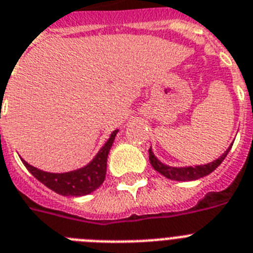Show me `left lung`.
Wrapping results in <instances>:
<instances>
[{
    "instance_id": "8db88e82",
    "label": "left lung",
    "mask_w": 253,
    "mask_h": 253,
    "mask_svg": "<svg viewBox=\"0 0 253 253\" xmlns=\"http://www.w3.org/2000/svg\"><path fill=\"white\" fill-rule=\"evenodd\" d=\"M230 147L225 151V154H222L221 158H218L214 162L210 163V164H206V166H198V167H186V168H174V167H168L164 166L163 163H160L159 160L156 159L154 154H152V150H149V155H150V163L151 166L154 167L156 172H159L160 174H163L164 177L169 179H174V181H194V179L202 178V177L210 174L220 166L221 163L224 162V159L226 158V155L229 154L231 149Z\"/></svg>"
}]
</instances>
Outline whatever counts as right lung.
Returning <instances> with one entry per match:
<instances>
[{"instance_id": "obj_1", "label": "right lung", "mask_w": 253, "mask_h": 253, "mask_svg": "<svg viewBox=\"0 0 253 253\" xmlns=\"http://www.w3.org/2000/svg\"><path fill=\"white\" fill-rule=\"evenodd\" d=\"M116 133H118V130L112 131L110 139L106 142V145L102 147L101 151L98 152V155L94 158L93 162L84 168L79 169V170L68 173H47L29 166L28 163L24 162V160H22V162L40 182L43 183L50 190L55 191L56 194L64 195V197L86 195L94 190H97L106 178L108 151L114 143Z\"/></svg>"}]
</instances>
